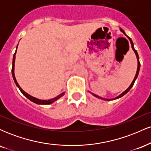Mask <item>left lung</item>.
<instances>
[{"label": "left lung", "mask_w": 151, "mask_h": 151, "mask_svg": "<svg viewBox=\"0 0 151 151\" xmlns=\"http://www.w3.org/2000/svg\"><path fill=\"white\" fill-rule=\"evenodd\" d=\"M120 30L121 31V32H123V33H124V35H125L126 36V37H127L128 38H129V40H130V42H131V47H132L133 50V51H134L135 54H136V58H137V60H138V68H137L136 74V76H135V78H134V79H133V80L132 83H131V85H130L129 87L128 88V89H126V91H124V92H123L122 93H121V94L119 95V96H118L117 97H116L115 99H113V100H114V99H119V98H121V97H122V96H124V95H125L126 93H127V92H129V90L131 89V88H132V86H133V84H134V82H135V81H136V79H137V77H138V73H139V70H140V66H141V64H140V62H139V57H138V52H137V51H136V50L134 49V46H133V41H132V40H131V38H130V37H129V36H127V35H126V33H125V32H124V31L122 29H120ZM92 94H93V96H96V97H97V98H99V99H101L106 100V101H111V99H104V98H101V97H100V96H97V95H96V94H93V93H92Z\"/></svg>", "instance_id": "obj_1"}]
</instances>
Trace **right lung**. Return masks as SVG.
Instances as JSON below:
<instances>
[{
  "mask_svg": "<svg viewBox=\"0 0 151 151\" xmlns=\"http://www.w3.org/2000/svg\"><path fill=\"white\" fill-rule=\"evenodd\" d=\"M18 48V46H17V47ZM15 54H16V51H15V52L14 53V55H13V67H12V75H13V79H14V81L15 83V84H16V86H18L19 88V89H20V91H21L22 94L24 95V96H25L29 100H30L31 101L34 102V103L35 104H50L53 103L54 101H55L56 100H58V99H60V97H62V96H63L64 94H65V92L60 93V95H58V96H56V97L53 98V99H49V100H41V99H37V98H35L33 96H30V94H28V93H27L25 92V91H24L23 90L21 89V87H20V86H19L18 83L16 81V79H15V74H14V67H15Z\"/></svg>",
  "mask_w": 151,
  "mask_h": 151,
  "instance_id": "add662e5",
  "label": "right lung"
}]
</instances>
